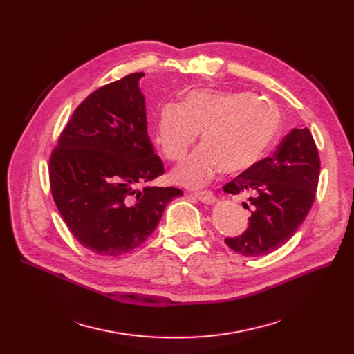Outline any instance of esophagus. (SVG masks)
<instances>
[{"instance_id":"34e87169","label":"esophagus","mask_w":354,"mask_h":354,"mask_svg":"<svg viewBox=\"0 0 354 354\" xmlns=\"http://www.w3.org/2000/svg\"><path fill=\"white\" fill-rule=\"evenodd\" d=\"M194 196L196 199H199L201 202L207 203V205H212V203L216 201L215 195L211 191H196V192H194Z\"/></svg>"}]
</instances>
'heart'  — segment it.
<instances>
[{
	"label": "heart",
	"instance_id": "obj_1",
	"mask_svg": "<svg viewBox=\"0 0 354 354\" xmlns=\"http://www.w3.org/2000/svg\"><path fill=\"white\" fill-rule=\"evenodd\" d=\"M281 124L278 107L247 91L194 90L179 106H163L156 120V142L165 156L179 160L201 132L202 145L185 159L174 176L201 187L221 171L235 175L261 160Z\"/></svg>",
	"mask_w": 354,
	"mask_h": 354
}]
</instances>
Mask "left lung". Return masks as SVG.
Returning a JSON list of instances; mask_svg holds the SVG:
<instances>
[{
	"label": "left lung",
	"instance_id": "obj_1",
	"mask_svg": "<svg viewBox=\"0 0 354 354\" xmlns=\"http://www.w3.org/2000/svg\"><path fill=\"white\" fill-rule=\"evenodd\" d=\"M320 158L306 129H292L271 158L228 182L227 194H247V231L225 244L244 257H263L283 247L310 212L317 191Z\"/></svg>",
	"mask_w": 354,
	"mask_h": 354
}]
</instances>
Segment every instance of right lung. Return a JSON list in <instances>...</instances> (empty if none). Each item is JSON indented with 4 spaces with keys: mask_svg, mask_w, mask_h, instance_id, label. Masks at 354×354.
Wrapping results in <instances>:
<instances>
[{
    "mask_svg": "<svg viewBox=\"0 0 354 354\" xmlns=\"http://www.w3.org/2000/svg\"><path fill=\"white\" fill-rule=\"evenodd\" d=\"M145 73L106 84L76 109L50 158L53 199L67 228L91 252L127 254L152 235L176 188L147 135ZM143 186V189L140 187Z\"/></svg>",
    "mask_w": 354,
    "mask_h": 354,
    "instance_id": "obj_1",
    "label": "right lung"
}]
</instances>
